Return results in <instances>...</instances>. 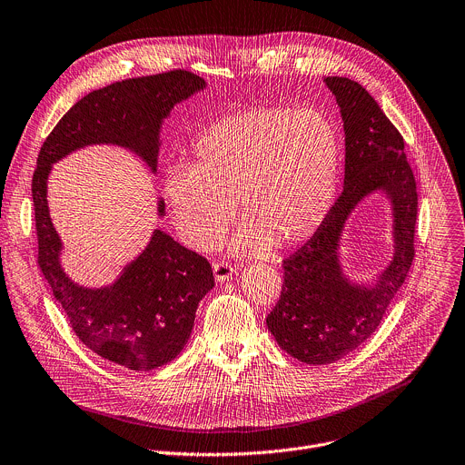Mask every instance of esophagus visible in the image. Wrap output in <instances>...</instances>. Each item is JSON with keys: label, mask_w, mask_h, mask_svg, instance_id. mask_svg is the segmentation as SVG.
Returning a JSON list of instances; mask_svg holds the SVG:
<instances>
[{"label": "esophagus", "mask_w": 465, "mask_h": 465, "mask_svg": "<svg viewBox=\"0 0 465 465\" xmlns=\"http://www.w3.org/2000/svg\"><path fill=\"white\" fill-rule=\"evenodd\" d=\"M233 273H237V268L235 266H232V264H228V262H213V275H215V279L219 281V282H223V281H228Z\"/></svg>", "instance_id": "1"}]
</instances>
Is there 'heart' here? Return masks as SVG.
<instances>
[{
    "mask_svg": "<svg viewBox=\"0 0 465 465\" xmlns=\"http://www.w3.org/2000/svg\"><path fill=\"white\" fill-rule=\"evenodd\" d=\"M192 164H175L164 195L181 239L210 250L236 203L244 223L235 252L297 246L323 224L341 175V134L320 109L253 107L208 125Z\"/></svg>",
    "mask_w": 465,
    "mask_h": 465,
    "instance_id": "obj_1",
    "label": "heart"
}]
</instances>
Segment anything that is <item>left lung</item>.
Here are the masks:
<instances>
[{
  "instance_id": "8db88e82",
  "label": "left lung",
  "mask_w": 465,
  "mask_h": 465,
  "mask_svg": "<svg viewBox=\"0 0 465 465\" xmlns=\"http://www.w3.org/2000/svg\"><path fill=\"white\" fill-rule=\"evenodd\" d=\"M345 129V186L320 230L282 261L281 297L266 318L277 345L308 365L341 360L380 327L414 259L418 193L400 131L358 82L325 78ZM374 191L393 206L395 253L372 287L351 283L339 264V239L351 210Z\"/></svg>"
}]
</instances>
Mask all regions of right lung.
<instances>
[{
  "label": "right lung",
  "instance_id": "right-lung-1",
  "mask_svg": "<svg viewBox=\"0 0 465 465\" xmlns=\"http://www.w3.org/2000/svg\"><path fill=\"white\" fill-rule=\"evenodd\" d=\"M206 87L184 69L129 78L78 100L44 142L33 175L38 264L78 340L94 354L131 371H151L175 360L190 340L201 299L215 286L212 264L154 230L145 250L109 286L85 288L62 264V241L47 206L54 163L91 145L127 147L157 172L161 127L175 104ZM159 215L164 201L159 199Z\"/></svg>",
  "mask_w": 465,
  "mask_h": 465
}]
</instances>
